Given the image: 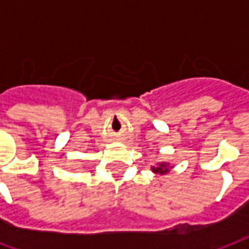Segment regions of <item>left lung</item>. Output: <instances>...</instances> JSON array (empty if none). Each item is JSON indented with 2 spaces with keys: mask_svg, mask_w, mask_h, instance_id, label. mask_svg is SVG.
Segmentation results:
<instances>
[{
  "mask_svg": "<svg viewBox=\"0 0 249 249\" xmlns=\"http://www.w3.org/2000/svg\"><path fill=\"white\" fill-rule=\"evenodd\" d=\"M172 165L169 164V162H159L157 165H155V167H152V172L153 173H159V175H167V173H169V171L172 169Z\"/></svg>",
  "mask_w": 249,
  "mask_h": 249,
  "instance_id": "1",
  "label": "left lung"
}]
</instances>
